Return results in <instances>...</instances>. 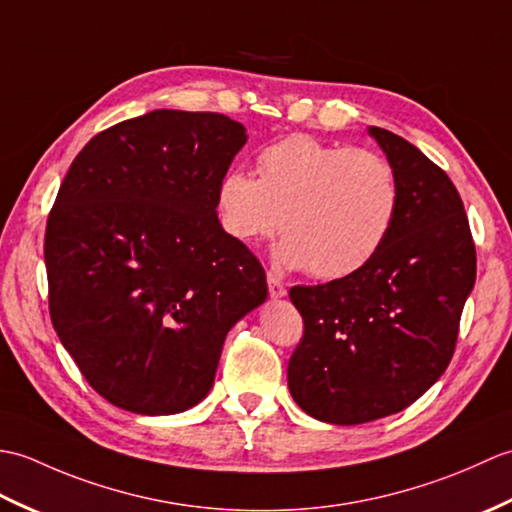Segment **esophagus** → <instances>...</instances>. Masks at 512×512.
Here are the masks:
<instances>
[{
    "label": "esophagus",
    "instance_id": "34e87169",
    "mask_svg": "<svg viewBox=\"0 0 512 512\" xmlns=\"http://www.w3.org/2000/svg\"><path fill=\"white\" fill-rule=\"evenodd\" d=\"M266 281H268V292H270V297H273V299H281V297H286V286L281 284L279 277H275L273 273H268Z\"/></svg>",
    "mask_w": 512,
    "mask_h": 512
}]
</instances>
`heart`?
I'll return each instance as SVG.
<instances>
[{"mask_svg":"<svg viewBox=\"0 0 512 512\" xmlns=\"http://www.w3.org/2000/svg\"><path fill=\"white\" fill-rule=\"evenodd\" d=\"M398 198V178L387 158L295 134L259 151L257 176L226 171L215 204L222 228L237 242L255 244L281 224V264L343 279L383 248Z\"/></svg>","mask_w":512,"mask_h":512,"instance_id":"b5f03b06","label":"heart"}]
</instances>
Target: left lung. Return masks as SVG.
<instances>
[{"label": "left lung", "instance_id": "left-lung-1", "mask_svg": "<svg viewBox=\"0 0 512 512\" xmlns=\"http://www.w3.org/2000/svg\"><path fill=\"white\" fill-rule=\"evenodd\" d=\"M398 178V211L378 255L358 273L290 288L303 339L288 389L321 422L363 424L416 402L449 367L475 246L458 189L409 140L369 127Z\"/></svg>", "mask_w": 512, "mask_h": 512}]
</instances>
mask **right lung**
Instances as JSON below:
<instances>
[{"instance_id": "obj_1", "label": "right lung", "mask_w": 512, "mask_h": 512, "mask_svg": "<svg viewBox=\"0 0 512 512\" xmlns=\"http://www.w3.org/2000/svg\"><path fill=\"white\" fill-rule=\"evenodd\" d=\"M224 114L154 110L96 134L48 217L50 319L94 391L169 416L206 398L228 330L266 273L217 220V184L246 145Z\"/></svg>"}]
</instances>
